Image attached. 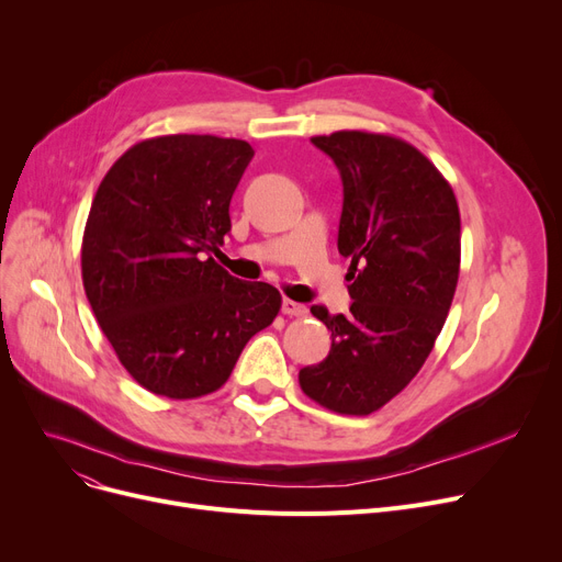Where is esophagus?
Listing matches in <instances>:
<instances>
[{
  "label": "esophagus",
  "mask_w": 562,
  "mask_h": 562,
  "mask_svg": "<svg viewBox=\"0 0 562 562\" xmlns=\"http://www.w3.org/2000/svg\"><path fill=\"white\" fill-rule=\"evenodd\" d=\"M282 312H284L286 316H305V314H307V307L301 305V303H296V301H291V299H284V301H282Z\"/></svg>",
  "instance_id": "obj_1"
}]
</instances>
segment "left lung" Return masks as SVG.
Listing matches in <instances>:
<instances>
[{
    "label": "left lung",
    "instance_id": "8db88e82",
    "mask_svg": "<svg viewBox=\"0 0 562 562\" xmlns=\"http://www.w3.org/2000/svg\"><path fill=\"white\" fill-rule=\"evenodd\" d=\"M312 143L339 168L337 248L350 257V312L312 314L333 333L328 358L299 373L303 392L339 415H371L419 373L445 326L460 273L451 184L396 136L335 132Z\"/></svg>",
    "mask_w": 562,
    "mask_h": 562
}]
</instances>
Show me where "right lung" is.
<instances>
[{"mask_svg": "<svg viewBox=\"0 0 562 562\" xmlns=\"http://www.w3.org/2000/svg\"><path fill=\"white\" fill-rule=\"evenodd\" d=\"M252 155L239 138H147L93 198L81 241L86 299L117 360L157 396L223 387L248 339L280 312L276 286L234 278L212 257Z\"/></svg>", "mask_w": 562, "mask_h": 562, "instance_id": "1", "label": "right lung"}]
</instances>
